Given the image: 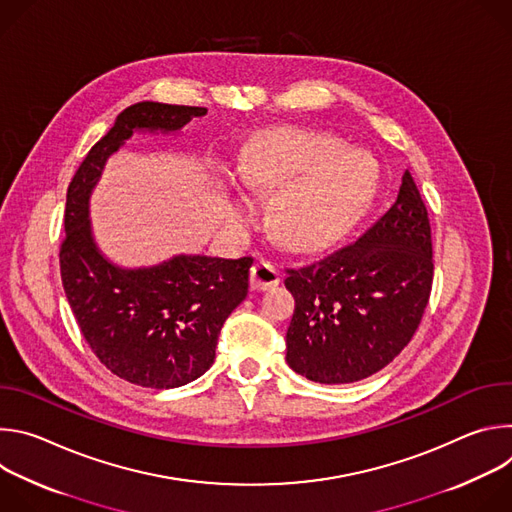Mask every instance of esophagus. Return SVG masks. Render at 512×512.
Here are the masks:
<instances>
[{
    "instance_id": "34e87169",
    "label": "esophagus",
    "mask_w": 512,
    "mask_h": 512,
    "mask_svg": "<svg viewBox=\"0 0 512 512\" xmlns=\"http://www.w3.org/2000/svg\"><path fill=\"white\" fill-rule=\"evenodd\" d=\"M279 281H281V273H279V269H277L273 263H269V261H257V263L251 267L249 283H251L253 289H257V291L271 289V287H275Z\"/></svg>"
}]
</instances>
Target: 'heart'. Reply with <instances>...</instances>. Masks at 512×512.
Wrapping results in <instances>:
<instances>
[{"label":"heart","instance_id":"obj_1","mask_svg":"<svg viewBox=\"0 0 512 512\" xmlns=\"http://www.w3.org/2000/svg\"><path fill=\"white\" fill-rule=\"evenodd\" d=\"M239 182L255 192L279 190L271 206L275 235L289 247L314 249L344 231L371 202L377 162L342 150L330 135L277 129L253 137L237 164ZM239 208L237 214H241Z\"/></svg>","mask_w":512,"mask_h":512}]
</instances>
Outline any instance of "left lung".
I'll use <instances>...</instances> for the list:
<instances>
[{
	"instance_id": "left-lung-1",
	"label": "left lung",
	"mask_w": 512,
	"mask_h": 512,
	"mask_svg": "<svg viewBox=\"0 0 512 512\" xmlns=\"http://www.w3.org/2000/svg\"><path fill=\"white\" fill-rule=\"evenodd\" d=\"M433 281L427 208L409 172L395 204L356 241L287 269L296 300L285 360L324 385L367 379L413 338Z\"/></svg>"
}]
</instances>
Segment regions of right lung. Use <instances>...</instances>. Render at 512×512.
<instances>
[{
  "mask_svg": "<svg viewBox=\"0 0 512 512\" xmlns=\"http://www.w3.org/2000/svg\"><path fill=\"white\" fill-rule=\"evenodd\" d=\"M204 107L141 101L121 111L68 184L60 275L77 324L105 367L139 387L174 389L204 375L218 334L247 298L251 257L176 255L125 269L97 247L89 198L105 162L135 131H180Z\"/></svg>",
  "mask_w": 512,
  "mask_h": 512,
  "instance_id": "right-lung-1",
  "label": "right lung"
}]
</instances>
